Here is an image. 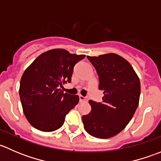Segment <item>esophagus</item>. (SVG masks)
<instances>
[{"mask_svg":"<svg viewBox=\"0 0 161 161\" xmlns=\"http://www.w3.org/2000/svg\"><path fill=\"white\" fill-rule=\"evenodd\" d=\"M79 100H80L81 102H82V101H86V100H87V99L86 98V97H84L83 96H82V95H79Z\"/></svg>","mask_w":161,"mask_h":161,"instance_id":"34e87169","label":"esophagus"}]
</instances>
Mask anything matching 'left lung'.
<instances>
[{
    "mask_svg": "<svg viewBox=\"0 0 161 161\" xmlns=\"http://www.w3.org/2000/svg\"><path fill=\"white\" fill-rule=\"evenodd\" d=\"M99 76L103 101L90 100L91 112L82 118L85 130L92 136L108 139L125 128L138 108L140 81L132 66L116 53L87 56Z\"/></svg>",
    "mask_w": 161,
    "mask_h": 161,
    "instance_id": "obj_1",
    "label": "left lung"
}]
</instances>
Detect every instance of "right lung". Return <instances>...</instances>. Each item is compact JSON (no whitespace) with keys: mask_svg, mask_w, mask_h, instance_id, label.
Instances as JSON below:
<instances>
[{"mask_svg":"<svg viewBox=\"0 0 161 161\" xmlns=\"http://www.w3.org/2000/svg\"><path fill=\"white\" fill-rule=\"evenodd\" d=\"M86 55L64 49L44 52L25 69L19 96L25 116L35 129L53 131L64 124L65 116L79 103V96L64 93L60 87L71 82L73 69Z\"/></svg>","mask_w":161,"mask_h":161,"instance_id":"obj_1","label":"right lung"}]
</instances>
